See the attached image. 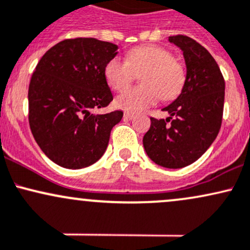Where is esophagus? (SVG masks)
Instances as JSON below:
<instances>
[{
  "label": "esophagus",
  "mask_w": 250,
  "mask_h": 250,
  "mask_svg": "<svg viewBox=\"0 0 250 250\" xmlns=\"http://www.w3.org/2000/svg\"><path fill=\"white\" fill-rule=\"evenodd\" d=\"M133 118H136V114H134V113H130V112H125V113H124V119L125 120L133 119Z\"/></svg>",
  "instance_id": "1"
}]
</instances>
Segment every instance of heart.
I'll use <instances>...</instances> for the list:
<instances>
[{"instance_id": "1", "label": "heart", "mask_w": 250, "mask_h": 250, "mask_svg": "<svg viewBox=\"0 0 250 250\" xmlns=\"http://www.w3.org/2000/svg\"><path fill=\"white\" fill-rule=\"evenodd\" d=\"M142 74L143 86L125 91L117 98L119 108L130 112L144 110L162 98L172 100L178 97L186 83V69L173 59L172 53L163 47L146 44L131 49L126 60L113 58L106 63L105 78L114 91H124Z\"/></svg>"}]
</instances>
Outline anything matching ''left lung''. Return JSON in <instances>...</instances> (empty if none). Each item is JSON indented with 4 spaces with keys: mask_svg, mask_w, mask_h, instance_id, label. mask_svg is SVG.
Returning <instances> with one entry per match:
<instances>
[{
    "mask_svg": "<svg viewBox=\"0 0 250 250\" xmlns=\"http://www.w3.org/2000/svg\"><path fill=\"white\" fill-rule=\"evenodd\" d=\"M182 49L187 78L182 93L169 106L167 119L151 118L143 138L147 156L167 169H181L197 161L220 132L226 83L217 62L202 44L186 35L170 36Z\"/></svg>",
    "mask_w": 250,
    "mask_h": 250,
    "instance_id": "8db88e82",
    "label": "left lung"
}]
</instances>
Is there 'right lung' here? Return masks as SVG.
Masks as SVG:
<instances>
[{"label": "right lung", "mask_w": 250, "mask_h": 250, "mask_svg": "<svg viewBox=\"0 0 250 250\" xmlns=\"http://www.w3.org/2000/svg\"><path fill=\"white\" fill-rule=\"evenodd\" d=\"M118 46L93 38L67 39L36 64L28 89V120L35 142L50 161L83 169L102 158L123 112L93 114L113 100L105 66Z\"/></svg>", "instance_id": "right-lung-1"}]
</instances>
